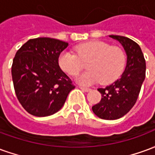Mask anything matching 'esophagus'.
I'll return each mask as SVG.
<instances>
[{"mask_svg": "<svg viewBox=\"0 0 155 155\" xmlns=\"http://www.w3.org/2000/svg\"><path fill=\"white\" fill-rule=\"evenodd\" d=\"M83 91H85V92H88V91H91V90L90 88H85V87H80Z\"/></svg>", "mask_w": 155, "mask_h": 155, "instance_id": "1", "label": "esophagus"}]
</instances>
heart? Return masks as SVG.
<instances>
[{
    "label": "heart",
    "mask_w": 155,
    "mask_h": 155,
    "mask_svg": "<svg viewBox=\"0 0 155 155\" xmlns=\"http://www.w3.org/2000/svg\"><path fill=\"white\" fill-rule=\"evenodd\" d=\"M76 54L64 51L61 53L58 63L70 75H76L82 69V61H87V71L77 78L83 85H91L101 81L102 84H110L123 73L126 63L124 51L119 46H111L103 41H89L74 48Z\"/></svg>",
    "instance_id": "1"
}]
</instances>
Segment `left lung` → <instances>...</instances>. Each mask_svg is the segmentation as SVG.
Masks as SVG:
<instances>
[{
    "instance_id": "8db88e82",
    "label": "left lung",
    "mask_w": 155,
    "mask_h": 155,
    "mask_svg": "<svg viewBox=\"0 0 155 155\" xmlns=\"http://www.w3.org/2000/svg\"><path fill=\"white\" fill-rule=\"evenodd\" d=\"M122 45L127 55V63L121 77L105 88H100V103L92 110L103 120L120 119L132 109L136 102L145 79L146 64L141 48L131 39L121 35H110Z\"/></svg>"
}]
</instances>
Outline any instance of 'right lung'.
I'll use <instances>...</instances> for the list:
<instances>
[{"instance_id":"add662e5","label":"right lung","mask_w":155,"mask_h":155,"mask_svg":"<svg viewBox=\"0 0 155 155\" xmlns=\"http://www.w3.org/2000/svg\"><path fill=\"white\" fill-rule=\"evenodd\" d=\"M67 42L49 37L31 39L13 60L12 75L16 97L29 114H54L63 107L74 86L59 66Z\"/></svg>"}]
</instances>
